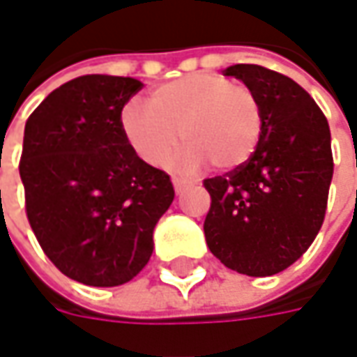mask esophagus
<instances>
[{"label": "esophagus", "instance_id": "34e87169", "mask_svg": "<svg viewBox=\"0 0 357 357\" xmlns=\"http://www.w3.org/2000/svg\"><path fill=\"white\" fill-rule=\"evenodd\" d=\"M172 185H174V190L176 192H183L188 186L192 185V181H186V178H172Z\"/></svg>", "mask_w": 357, "mask_h": 357}]
</instances>
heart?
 Listing matches in <instances>:
<instances>
[{"label": "heart", "instance_id": "heart-1", "mask_svg": "<svg viewBox=\"0 0 357 357\" xmlns=\"http://www.w3.org/2000/svg\"><path fill=\"white\" fill-rule=\"evenodd\" d=\"M264 129L262 105L248 85L216 73L178 77L149 95V109L127 105L121 130L132 153L149 167H165L181 141L188 144L181 167L206 160L234 171L252 157Z\"/></svg>", "mask_w": 357, "mask_h": 357}]
</instances>
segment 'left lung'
<instances>
[{"label":"left lung","mask_w":357,"mask_h":357,"mask_svg":"<svg viewBox=\"0 0 357 357\" xmlns=\"http://www.w3.org/2000/svg\"><path fill=\"white\" fill-rule=\"evenodd\" d=\"M256 93L264 129L238 169L204 178L211 252L246 276L278 274L306 252L322 228L334 174L332 137L322 109L290 77L262 65H232Z\"/></svg>","instance_id":"8db88e82"}]
</instances>
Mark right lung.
I'll use <instances>...</instances> for the list:
<instances>
[{"label": "right lung", "mask_w": 357, "mask_h": 357, "mask_svg": "<svg viewBox=\"0 0 357 357\" xmlns=\"http://www.w3.org/2000/svg\"><path fill=\"white\" fill-rule=\"evenodd\" d=\"M141 89L132 77H77L25 123L27 220L49 260L87 286L132 280L174 199L171 176L137 157L121 130V111Z\"/></svg>", "instance_id": "1"}]
</instances>
